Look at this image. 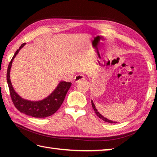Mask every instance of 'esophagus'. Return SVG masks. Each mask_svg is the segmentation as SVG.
I'll return each mask as SVG.
<instances>
[{
  "label": "esophagus",
  "instance_id": "obj_1",
  "mask_svg": "<svg viewBox=\"0 0 157 157\" xmlns=\"http://www.w3.org/2000/svg\"><path fill=\"white\" fill-rule=\"evenodd\" d=\"M82 79V75H77L74 78V81L75 82H79Z\"/></svg>",
  "mask_w": 157,
  "mask_h": 157
}]
</instances>
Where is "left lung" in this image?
Here are the masks:
<instances>
[{
    "label": "left lung",
    "mask_w": 157,
    "mask_h": 157,
    "mask_svg": "<svg viewBox=\"0 0 157 157\" xmlns=\"http://www.w3.org/2000/svg\"><path fill=\"white\" fill-rule=\"evenodd\" d=\"M26 43L21 44L17 51L15 52L14 56L7 67V82L8 84L10 97L12 98L13 104L16 108L26 115L35 117V118H46L54 114L58 110V109L62 105L66 94L71 86V82H60L57 85V88L50 94L48 96L43 100L39 101H30L21 98L14 89L13 88L11 79H10V70H11L13 60L18 54L19 50L25 46ZM98 111L96 109L95 113ZM97 115V114H96Z\"/></svg>",
    "instance_id": "left-lung-1"
}]
</instances>
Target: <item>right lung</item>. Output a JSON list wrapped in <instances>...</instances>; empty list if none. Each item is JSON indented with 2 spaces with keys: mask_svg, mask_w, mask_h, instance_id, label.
<instances>
[{
  "mask_svg": "<svg viewBox=\"0 0 157 157\" xmlns=\"http://www.w3.org/2000/svg\"><path fill=\"white\" fill-rule=\"evenodd\" d=\"M96 114H97V116H98V117H99V118H100V119H102V121H105V122H107V123H113V121H111V120H109V119L105 118V117L103 116L102 115H101V114H100L99 112H97V113H96ZM114 123H115V122H114Z\"/></svg>",
  "mask_w": 157,
  "mask_h": 157,
  "instance_id": "obj_1",
  "label": "right lung"
}]
</instances>
